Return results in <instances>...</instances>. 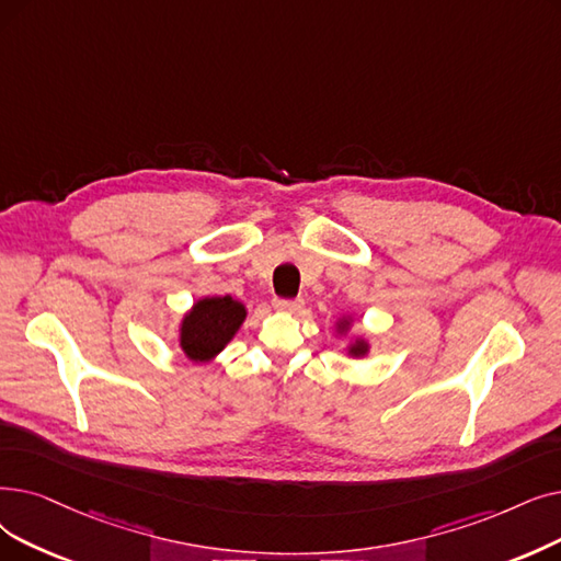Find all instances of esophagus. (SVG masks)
Wrapping results in <instances>:
<instances>
[{
	"instance_id": "34e87169",
	"label": "esophagus",
	"mask_w": 561,
	"mask_h": 561,
	"mask_svg": "<svg viewBox=\"0 0 561 561\" xmlns=\"http://www.w3.org/2000/svg\"><path fill=\"white\" fill-rule=\"evenodd\" d=\"M302 300L300 298H296V300H284V298H275V302H273V307L275 309H279V311H300L302 309Z\"/></svg>"
}]
</instances>
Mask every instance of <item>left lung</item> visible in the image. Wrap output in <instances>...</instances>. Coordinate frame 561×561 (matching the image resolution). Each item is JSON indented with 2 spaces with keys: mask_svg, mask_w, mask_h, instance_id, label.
<instances>
[{
  "mask_svg": "<svg viewBox=\"0 0 561 561\" xmlns=\"http://www.w3.org/2000/svg\"><path fill=\"white\" fill-rule=\"evenodd\" d=\"M348 328H351V319H341L339 323H336V332H348ZM369 353V344H367V339H362V336H357L353 344L348 346V355H353V357H364Z\"/></svg>",
  "mask_w": 561,
  "mask_h": 561,
  "instance_id": "8db88e82",
  "label": "left lung"
}]
</instances>
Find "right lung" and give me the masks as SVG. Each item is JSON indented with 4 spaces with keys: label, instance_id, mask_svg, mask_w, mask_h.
<instances>
[{
    "label": "right lung",
    "instance_id": "1",
    "mask_svg": "<svg viewBox=\"0 0 561 561\" xmlns=\"http://www.w3.org/2000/svg\"><path fill=\"white\" fill-rule=\"evenodd\" d=\"M245 316V305L231 296L202 298L183 316L179 346L192 362H210L225 351Z\"/></svg>",
    "mask_w": 561,
    "mask_h": 561
}]
</instances>
